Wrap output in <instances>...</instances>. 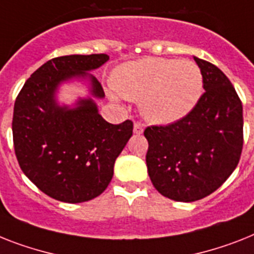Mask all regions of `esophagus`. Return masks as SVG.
Instances as JSON below:
<instances>
[{
	"mask_svg": "<svg viewBox=\"0 0 254 254\" xmlns=\"http://www.w3.org/2000/svg\"><path fill=\"white\" fill-rule=\"evenodd\" d=\"M142 131H144V127H142L141 123H135L133 125V133L140 135V133H142Z\"/></svg>",
	"mask_w": 254,
	"mask_h": 254,
	"instance_id": "1",
	"label": "esophagus"
}]
</instances>
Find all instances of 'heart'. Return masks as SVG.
I'll return each instance as SVG.
<instances>
[{
	"mask_svg": "<svg viewBox=\"0 0 254 254\" xmlns=\"http://www.w3.org/2000/svg\"><path fill=\"white\" fill-rule=\"evenodd\" d=\"M113 85L123 97L140 101L153 123H171L192 112L202 94V74L192 61L148 57L119 67Z\"/></svg>",
	"mask_w": 254,
	"mask_h": 254,
	"instance_id": "b5f03b06",
	"label": "heart"
}]
</instances>
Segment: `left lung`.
<instances>
[{"label": "left lung", "mask_w": 254, "mask_h": 254, "mask_svg": "<svg viewBox=\"0 0 254 254\" xmlns=\"http://www.w3.org/2000/svg\"><path fill=\"white\" fill-rule=\"evenodd\" d=\"M193 58L205 89L196 106L177 122L144 131L153 186L182 202L201 200L221 187L243 149V105L235 88L217 66Z\"/></svg>", "instance_id": "left-lung-1"}]
</instances>
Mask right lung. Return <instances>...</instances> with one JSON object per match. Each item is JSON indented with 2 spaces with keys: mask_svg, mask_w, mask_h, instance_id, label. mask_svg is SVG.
<instances>
[{
  "mask_svg": "<svg viewBox=\"0 0 254 254\" xmlns=\"http://www.w3.org/2000/svg\"><path fill=\"white\" fill-rule=\"evenodd\" d=\"M108 60V54L53 58L31 75L15 100L12 140L19 166L58 201L77 204L100 196L132 136L131 121L106 122L91 97L79 98L75 108L60 106L56 100L61 83L71 79H88L92 96L104 98L100 81L88 71Z\"/></svg>",
  "mask_w": 254,
  "mask_h": 254,
  "instance_id": "right-lung-1",
  "label": "right lung"
}]
</instances>
